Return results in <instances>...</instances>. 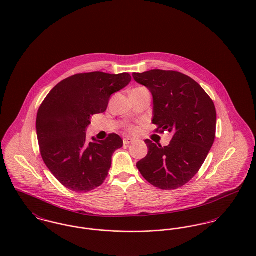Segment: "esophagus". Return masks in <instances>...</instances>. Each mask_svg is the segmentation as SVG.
<instances>
[{
  "instance_id": "esophagus-1",
  "label": "esophagus",
  "mask_w": 256,
  "mask_h": 256,
  "mask_svg": "<svg viewBox=\"0 0 256 256\" xmlns=\"http://www.w3.org/2000/svg\"><path fill=\"white\" fill-rule=\"evenodd\" d=\"M132 142H134V140H132V138H124V145L130 144Z\"/></svg>"
}]
</instances>
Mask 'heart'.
I'll use <instances>...</instances> for the list:
<instances>
[{
	"label": "heart",
	"instance_id": "obj_1",
	"mask_svg": "<svg viewBox=\"0 0 256 256\" xmlns=\"http://www.w3.org/2000/svg\"><path fill=\"white\" fill-rule=\"evenodd\" d=\"M126 130H128V132H132V134H134V132H136V128L134 126H128L126 128Z\"/></svg>",
	"mask_w": 256,
	"mask_h": 256
}]
</instances>
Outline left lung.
Instances as JSON below:
<instances>
[{"mask_svg":"<svg viewBox=\"0 0 256 256\" xmlns=\"http://www.w3.org/2000/svg\"><path fill=\"white\" fill-rule=\"evenodd\" d=\"M132 76L152 93L154 132L174 134L164 147L146 140L148 154L136 167L155 188H182L198 174L214 143L215 105L196 80L182 72L151 70Z\"/></svg>","mask_w":256,"mask_h":256,"instance_id":"obj_1","label":"left lung"}]
</instances>
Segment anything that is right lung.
<instances>
[{
    "instance_id": "right-lung-1",
    "label": "right lung",
    "mask_w": 256,
    "mask_h": 256,
    "mask_svg": "<svg viewBox=\"0 0 256 256\" xmlns=\"http://www.w3.org/2000/svg\"><path fill=\"white\" fill-rule=\"evenodd\" d=\"M130 80L126 72L78 74L58 84L40 105L36 118L40 153L47 168L66 188L87 192L106 180L113 153L122 146V140L110 134L105 140L88 142L86 128L93 114L106 111L111 95Z\"/></svg>"
}]
</instances>
